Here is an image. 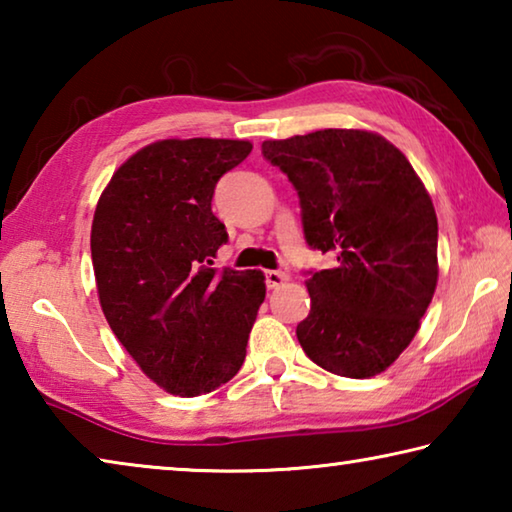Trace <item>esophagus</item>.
<instances>
[{
  "label": "esophagus",
  "instance_id": "esophagus-1",
  "mask_svg": "<svg viewBox=\"0 0 512 512\" xmlns=\"http://www.w3.org/2000/svg\"><path fill=\"white\" fill-rule=\"evenodd\" d=\"M289 280V275L284 273V271H266V287L268 289H277V287H282L284 282Z\"/></svg>",
  "mask_w": 512,
  "mask_h": 512
}]
</instances>
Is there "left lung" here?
I'll return each mask as SVG.
<instances>
[{
    "label": "left lung",
    "instance_id": "left-lung-1",
    "mask_svg": "<svg viewBox=\"0 0 512 512\" xmlns=\"http://www.w3.org/2000/svg\"><path fill=\"white\" fill-rule=\"evenodd\" d=\"M296 187L302 230L334 268L307 273L309 316L296 329L307 357L366 379L409 348L438 282V219L418 173L384 137L354 128L262 144Z\"/></svg>",
    "mask_w": 512,
    "mask_h": 512
}]
</instances>
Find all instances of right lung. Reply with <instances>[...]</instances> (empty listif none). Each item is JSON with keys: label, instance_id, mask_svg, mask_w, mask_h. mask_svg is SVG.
<instances>
[{"label": "right lung", "instance_id": "add662e5", "mask_svg": "<svg viewBox=\"0 0 512 512\" xmlns=\"http://www.w3.org/2000/svg\"><path fill=\"white\" fill-rule=\"evenodd\" d=\"M246 140H162L110 178L92 221L103 314L137 366L167 393L196 397L237 375L264 302L262 271L212 268L228 232L212 214Z\"/></svg>", "mask_w": 512, "mask_h": 512}]
</instances>
